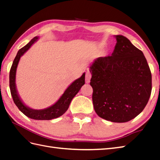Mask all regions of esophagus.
<instances>
[{
	"label": "esophagus",
	"mask_w": 160,
	"mask_h": 160,
	"mask_svg": "<svg viewBox=\"0 0 160 160\" xmlns=\"http://www.w3.org/2000/svg\"><path fill=\"white\" fill-rule=\"evenodd\" d=\"M91 78V73L90 72H87L86 74H85V82L86 83L88 84L90 82V80Z\"/></svg>",
	"instance_id": "esophagus-1"
}]
</instances>
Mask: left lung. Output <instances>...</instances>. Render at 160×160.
<instances>
[{
	"mask_svg": "<svg viewBox=\"0 0 160 160\" xmlns=\"http://www.w3.org/2000/svg\"><path fill=\"white\" fill-rule=\"evenodd\" d=\"M111 56L90 66L92 103L99 117L114 122L130 121L142 112L151 96L152 78L142 52L127 38L116 35Z\"/></svg>",
	"mask_w": 160,
	"mask_h": 160,
	"instance_id": "obj_1",
	"label": "left lung"
}]
</instances>
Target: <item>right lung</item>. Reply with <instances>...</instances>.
Instances as JSON below:
<instances>
[{"mask_svg":"<svg viewBox=\"0 0 160 160\" xmlns=\"http://www.w3.org/2000/svg\"><path fill=\"white\" fill-rule=\"evenodd\" d=\"M39 39L38 37H35L27 45L22 48L18 52L16 57H15L12 68L9 72V87L12 98L15 104L21 112L26 116L35 120H51L62 116L69 106L72 99L78 92L81 87L85 83V73L82 74L78 79L73 81L67 88L63 94L57 102L52 105L42 110H35L26 106L22 102V99L18 95L16 87V75L18 62L20 57L27 52L31 46Z\"/></svg>","mask_w":160,"mask_h":160,"instance_id":"obj_1","label":"right lung"}]
</instances>
